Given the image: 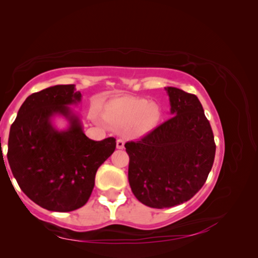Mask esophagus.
<instances>
[{
	"instance_id": "esophagus-1",
	"label": "esophagus",
	"mask_w": 258,
	"mask_h": 258,
	"mask_svg": "<svg viewBox=\"0 0 258 258\" xmlns=\"http://www.w3.org/2000/svg\"><path fill=\"white\" fill-rule=\"evenodd\" d=\"M124 145H125L124 140L118 139V140H117V141H116V147H117V149H124Z\"/></svg>"
}]
</instances>
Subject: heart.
Segmentation results:
<instances>
[{
  "instance_id": "b5f03b06",
  "label": "heart",
  "mask_w": 258,
  "mask_h": 258,
  "mask_svg": "<svg viewBox=\"0 0 258 258\" xmlns=\"http://www.w3.org/2000/svg\"><path fill=\"white\" fill-rule=\"evenodd\" d=\"M102 119L115 127L133 125L139 133H147L159 121L160 110L157 104L149 103L143 98L118 97L103 107Z\"/></svg>"
}]
</instances>
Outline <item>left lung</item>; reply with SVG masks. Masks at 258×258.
I'll return each mask as SVG.
<instances>
[{
  "label": "left lung",
  "instance_id": "8db88e82",
  "mask_svg": "<svg viewBox=\"0 0 258 258\" xmlns=\"http://www.w3.org/2000/svg\"><path fill=\"white\" fill-rule=\"evenodd\" d=\"M165 90L172 118L139 141L125 143L131 189L152 208L173 207L194 197L207 180L216 150L198 98L177 87Z\"/></svg>",
  "mask_w": 258,
  "mask_h": 258
}]
</instances>
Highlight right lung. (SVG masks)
I'll list each match as a JSON object with an SVG mask.
<instances>
[{
    "label": "right lung",
    "instance_id": "obj_1",
    "mask_svg": "<svg viewBox=\"0 0 258 258\" xmlns=\"http://www.w3.org/2000/svg\"><path fill=\"white\" fill-rule=\"evenodd\" d=\"M82 101L75 85H54L30 94L11 125L8 161L20 189L38 206L72 212L87 203L98 168L112 155L116 140L93 141L71 106ZM68 126L60 130L55 118Z\"/></svg>",
    "mask_w": 258,
    "mask_h": 258
}]
</instances>
